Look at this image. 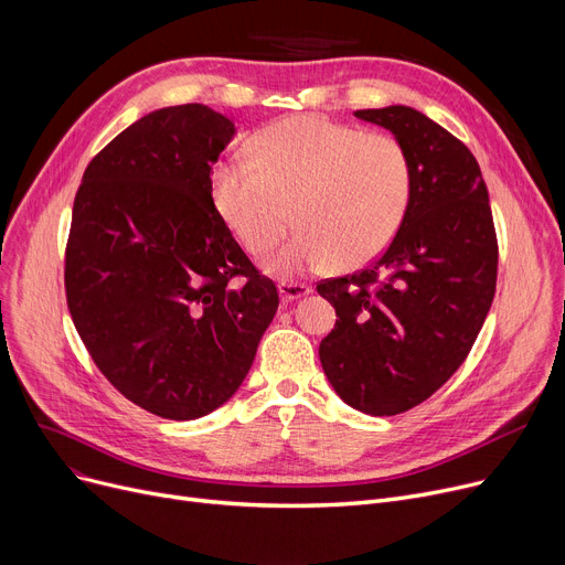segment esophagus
I'll list each match as a JSON object with an SVG mask.
<instances>
[{"mask_svg": "<svg viewBox=\"0 0 565 565\" xmlns=\"http://www.w3.org/2000/svg\"><path fill=\"white\" fill-rule=\"evenodd\" d=\"M311 288L307 284H298V281H281L279 284V295L284 302H292V300H300L305 295H309Z\"/></svg>", "mask_w": 565, "mask_h": 565, "instance_id": "obj_1", "label": "esophagus"}]
</instances>
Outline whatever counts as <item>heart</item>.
<instances>
[{
  "label": "heart",
  "instance_id": "b5f03b06",
  "mask_svg": "<svg viewBox=\"0 0 565 565\" xmlns=\"http://www.w3.org/2000/svg\"><path fill=\"white\" fill-rule=\"evenodd\" d=\"M211 192L256 256L277 243L292 205L298 226L265 258L267 273L292 279L387 249L409 213L414 162L396 135L305 114L265 128L252 153L220 162Z\"/></svg>",
  "mask_w": 565,
  "mask_h": 565
}]
</instances>
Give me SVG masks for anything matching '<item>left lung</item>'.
<instances>
[{
	"mask_svg": "<svg viewBox=\"0 0 565 565\" xmlns=\"http://www.w3.org/2000/svg\"><path fill=\"white\" fill-rule=\"evenodd\" d=\"M412 153L414 196L390 247L364 270L318 281L337 309L318 354L354 409L392 417L430 398L477 341L497 288V233L481 167L417 109H360Z\"/></svg>",
	"mask_w": 565,
	"mask_h": 565,
	"instance_id": "left-lung-1",
	"label": "left lung"
}]
</instances>
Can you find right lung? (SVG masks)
<instances>
[{
    "mask_svg": "<svg viewBox=\"0 0 565 565\" xmlns=\"http://www.w3.org/2000/svg\"><path fill=\"white\" fill-rule=\"evenodd\" d=\"M235 126L190 103L141 116L88 162L66 243V302L98 371L188 422L247 377L279 292L217 213L211 169Z\"/></svg>",
    "mask_w": 565,
    "mask_h": 565,
    "instance_id": "right-lung-1",
    "label": "right lung"
}]
</instances>
